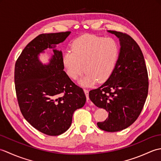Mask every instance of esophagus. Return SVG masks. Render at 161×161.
Here are the masks:
<instances>
[{
    "mask_svg": "<svg viewBox=\"0 0 161 161\" xmlns=\"http://www.w3.org/2000/svg\"><path fill=\"white\" fill-rule=\"evenodd\" d=\"M84 93L86 95V100H87V102L88 103L89 102V97H88V93H89V91L86 89H84Z\"/></svg>",
    "mask_w": 161,
    "mask_h": 161,
    "instance_id": "esophagus-1",
    "label": "esophagus"
}]
</instances>
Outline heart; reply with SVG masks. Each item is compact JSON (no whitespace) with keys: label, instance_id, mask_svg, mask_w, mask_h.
Returning a JSON list of instances; mask_svg holds the SVG:
<instances>
[{"label":"heart","instance_id":"1","mask_svg":"<svg viewBox=\"0 0 161 161\" xmlns=\"http://www.w3.org/2000/svg\"><path fill=\"white\" fill-rule=\"evenodd\" d=\"M71 50L62 57V64L67 75L77 80L84 70L80 81L84 86L104 82L111 77L117 66L120 47L115 39L86 35L75 39Z\"/></svg>","mask_w":161,"mask_h":161}]
</instances>
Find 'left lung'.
Returning a JSON list of instances; mask_svg holds the SVG:
<instances>
[{
	"mask_svg": "<svg viewBox=\"0 0 161 161\" xmlns=\"http://www.w3.org/2000/svg\"><path fill=\"white\" fill-rule=\"evenodd\" d=\"M119 39L120 53L111 77L100 87L89 92V98L108 111L105 121L97 122L105 131L129 127L141 114L147 97L149 81L144 56L134 39L126 33L108 30Z\"/></svg>",
	"mask_w": 161,
	"mask_h": 161,
	"instance_id": "obj_1",
	"label": "left lung"
}]
</instances>
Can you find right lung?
<instances>
[{
    "instance_id": "add662e5",
    "label": "right lung",
    "mask_w": 161,
    "mask_h": 161,
    "mask_svg": "<svg viewBox=\"0 0 161 161\" xmlns=\"http://www.w3.org/2000/svg\"><path fill=\"white\" fill-rule=\"evenodd\" d=\"M70 32L42 34L31 41L15 64V89L20 110L33 127L48 136H59L69 129L73 114L86 102L84 91L64 70L61 51L53 50L47 65L38 55L54 48Z\"/></svg>"
}]
</instances>
